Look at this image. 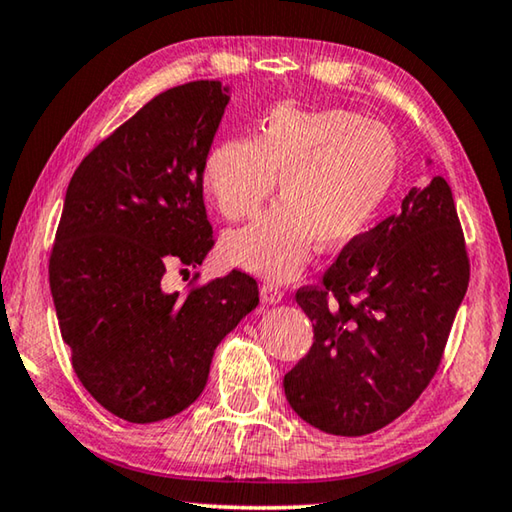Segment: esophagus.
Returning <instances> with one entry per match:
<instances>
[{"label":"esophagus","mask_w":512,"mask_h":512,"mask_svg":"<svg viewBox=\"0 0 512 512\" xmlns=\"http://www.w3.org/2000/svg\"><path fill=\"white\" fill-rule=\"evenodd\" d=\"M259 296H262V300L268 302V305H277V302L284 298V291L273 282H264L262 289H259Z\"/></svg>","instance_id":"obj_1"}]
</instances>
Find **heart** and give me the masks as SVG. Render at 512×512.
I'll return each instance as SVG.
<instances>
[{
	"label": "heart",
	"instance_id": "heart-1",
	"mask_svg": "<svg viewBox=\"0 0 512 512\" xmlns=\"http://www.w3.org/2000/svg\"><path fill=\"white\" fill-rule=\"evenodd\" d=\"M397 167L393 135L357 112L275 108L255 140L221 142L205 158V194L228 221L253 216L280 176L284 201L228 232L223 257L255 275L291 280L316 241L343 248L370 228Z\"/></svg>",
	"mask_w": 512,
	"mask_h": 512
}]
</instances>
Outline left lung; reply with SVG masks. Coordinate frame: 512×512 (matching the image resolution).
I'll list each match as a JSON object with an SVG mask.
<instances>
[{"mask_svg": "<svg viewBox=\"0 0 512 512\" xmlns=\"http://www.w3.org/2000/svg\"><path fill=\"white\" fill-rule=\"evenodd\" d=\"M467 282L452 189L436 176L345 246L318 287L298 289L314 343L284 375L291 409L334 436L400 418L436 375Z\"/></svg>", "mask_w": 512, "mask_h": 512, "instance_id": "obj_1", "label": "left lung"}]
</instances>
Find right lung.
<instances>
[{
	"instance_id": "add662e5",
	"label": "right lung",
	"mask_w": 512,
	"mask_h": 512,
	"mask_svg": "<svg viewBox=\"0 0 512 512\" xmlns=\"http://www.w3.org/2000/svg\"><path fill=\"white\" fill-rule=\"evenodd\" d=\"M228 92L194 81L158 94L69 180L49 287L76 377L121 420L158 422L196 402L216 345L259 302L241 271L164 289L171 264L198 266L214 246L203 164Z\"/></svg>"
}]
</instances>
